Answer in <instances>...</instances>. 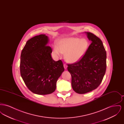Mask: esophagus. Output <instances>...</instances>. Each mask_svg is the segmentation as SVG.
<instances>
[{
    "mask_svg": "<svg viewBox=\"0 0 124 124\" xmlns=\"http://www.w3.org/2000/svg\"><path fill=\"white\" fill-rule=\"evenodd\" d=\"M64 67L65 69H66V68H67V65L66 64H64Z\"/></svg>",
    "mask_w": 124,
    "mask_h": 124,
    "instance_id": "esophagus-1",
    "label": "esophagus"
}]
</instances>
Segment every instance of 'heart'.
<instances>
[{
  "mask_svg": "<svg viewBox=\"0 0 124 124\" xmlns=\"http://www.w3.org/2000/svg\"><path fill=\"white\" fill-rule=\"evenodd\" d=\"M88 46V42L85 39H64L59 41L58 47H53V53L58 56H61L62 53L65 54V59L67 61L74 63L82 58Z\"/></svg>",
  "mask_w": 124,
  "mask_h": 124,
  "instance_id": "b5f03b06",
  "label": "heart"
}]
</instances>
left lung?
<instances>
[{"label": "left lung", "instance_id": "left-lung-1", "mask_svg": "<svg viewBox=\"0 0 124 124\" xmlns=\"http://www.w3.org/2000/svg\"><path fill=\"white\" fill-rule=\"evenodd\" d=\"M92 43L79 60L67 64L71 76V86L78 94L97 88L102 82L106 69V53L102 42L94 34L85 32Z\"/></svg>", "mask_w": 124, "mask_h": 124}]
</instances>
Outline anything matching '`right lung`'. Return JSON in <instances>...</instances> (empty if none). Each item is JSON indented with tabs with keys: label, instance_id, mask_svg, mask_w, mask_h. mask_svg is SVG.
I'll use <instances>...</instances> for the list:
<instances>
[{
	"label": "right lung",
	"instance_id": "add662e5",
	"mask_svg": "<svg viewBox=\"0 0 124 124\" xmlns=\"http://www.w3.org/2000/svg\"><path fill=\"white\" fill-rule=\"evenodd\" d=\"M48 41L45 34L36 36L27 41L21 54V76L27 88L37 94L54 92L58 79L64 71L61 60L52 59Z\"/></svg>",
	"mask_w": 124,
	"mask_h": 124
}]
</instances>
